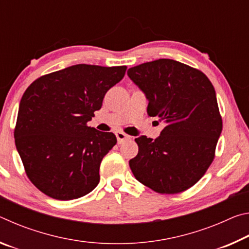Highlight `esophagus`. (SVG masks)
<instances>
[{
  "mask_svg": "<svg viewBox=\"0 0 249 249\" xmlns=\"http://www.w3.org/2000/svg\"><path fill=\"white\" fill-rule=\"evenodd\" d=\"M115 135H116V138H117V142H119V144H121V142H123L126 140H129L128 135L123 133V132H116Z\"/></svg>",
  "mask_w": 249,
  "mask_h": 249,
  "instance_id": "esophagus-1",
  "label": "esophagus"
}]
</instances>
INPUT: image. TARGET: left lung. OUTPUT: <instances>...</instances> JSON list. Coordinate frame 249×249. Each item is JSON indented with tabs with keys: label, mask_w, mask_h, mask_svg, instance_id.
<instances>
[{
	"label": "left lung",
	"mask_w": 249,
	"mask_h": 249,
	"mask_svg": "<svg viewBox=\"0 0 249 249\" xmlns=\"http://www.w3.org/2000/svg\"><path fill=\"white\" fill-rule=\"evenodd\" d=\"M127 74L148 100V115L166 124L155 141L135 138L138 154L129 160L133 175L158 193L188 190L212 163L222 132L212 83L202 71L172 59L145 62Z\"/></svg>",
	"instance_id": "obj_1"
}]
</instances>
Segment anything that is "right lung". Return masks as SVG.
Returning <instances> with one entry per match:
<instances>
[{
  "label": "right lung",
  "mask_w": 249,
  "mask_h": 249,
  "mask_svg": "<svg viewBox=\"0 0 249 249\" xmlns=\"http://www.w3.org/2000/svg\"><path fill=\"white\" fill-rule=\"evenodd\" d=\"M126 68L74 65L36 79L24 92L15 145L29 180L46 196L73 200L98 185L101 161L117 141L87 123Z\"/></svg>",
  "instance_id": "right-lung-1"
}]
</instances>
